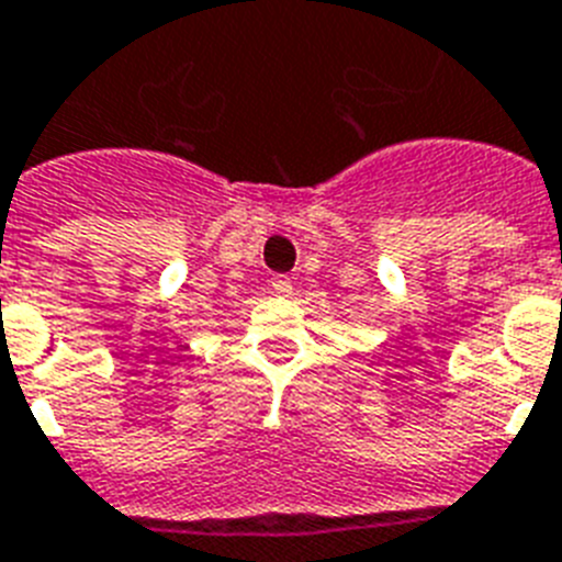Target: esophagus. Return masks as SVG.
Wrapping results in <instances>:
<instances>
[{
	"mask_svg": "<svg viewBox=\"0 0 562 562\" xmlns=\"http://www.w3.org/2000/svg\"><path fill=\"white\" fill-rule=\"evenodd\" d=\"M294 291V282H291V277H271V294H291Z\"/></svg>",
	"mask_w": 562,
	"mask_h": 562,
	"instance_id": "esophagus-1",
	"label": "esophagus"
}]
</instances>
